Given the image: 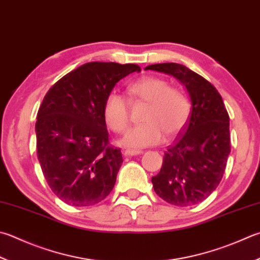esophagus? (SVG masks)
<instances>
[{
    "label": "esophagus",
    "instance_id": "1",
    "mask_svg": "<svg viewBox=\"0 0 260 260\" xmlns=\"http://www.w3.org/2000/svg\"><path fill=\"white\" fill-rule=\"evenodd\" d=\"M140 154H143V151L139 149H125L124 150L125 156H136V155H140Z\"/></svg>",
    "mask_w": 260,
    "mask_h": 260
}]
</instances>
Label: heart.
Returning <instances> with one entry per match:
<instances>
[{
	"label": "heart",
	"mask_w": 260,
	"mask_h": 260,
	"mask_svg": "<svg viewBox=\"0 0 260 260\" xmlns=\"http://www.w3.org/2000/svg\"><path fill=\"white\" fill-rule=\"evenodd\" d=\"M128 90L136 99L148 103L145 123L131 128L122 139L128 147H147L158 144L163 137L173 136L182 129L189 115V104L179 90L170 88L165 80L146 76L129 85ZM104 117L111 130L123 132L129 125V104L124 96L111 92L104 104Z\"/></svg>",
	"instance_id": "heart-1"
}]
</instances>
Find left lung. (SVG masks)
<instances>
[{
	"label": "left lung",
	"instance_id": "obj_1",
	"mask_svg": "<svg viewBox=\"0 0 260 260\" xmlns=\"http://www.w3.org/2000/svg\"><path fill=\"white\" fill-rule=\"evenodd\" d=\"M145 70L173 76L189 94V119L168 147L159 173L151 178V183L166 203L193 206L215 191L223 178L231 151L228 111L216 88L187 67L158 63Z\"/></svg>",
	"mask_w": 260,
	"mask_h": 260
}]
</instances>
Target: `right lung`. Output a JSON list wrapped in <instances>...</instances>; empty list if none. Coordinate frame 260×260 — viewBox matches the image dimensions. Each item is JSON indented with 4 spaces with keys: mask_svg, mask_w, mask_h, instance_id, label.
<instances>
[{
    "mask_svg": "<svg viewBox=\"0 0 260 260\" xmlns=\"http://www.w3.org/2000/svg\"><path fill=\"white\" fill-rule=\"evenodd\" d=\"M137 64L89 62L47 91L35 125L37 157L56 197L75 207L99 204L113 189L121 149L109 145L104 104L116 82Z\"/></svg>",
    "mask_w": 260,
    "mask_h": 260,
    "instance_id": "obj_1",
    "label": "right lung"
}]
</instances>
